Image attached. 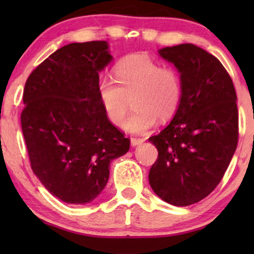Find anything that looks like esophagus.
I'll use <instances>...</instances> for the list:
<instances>
[{"instance_id":"34e87169","label":"esophagus","mask_w":254,"mask_h":254,"mask_svg":"<svg viewBox=\"0 0 254 254\" xmlns=\"http://www.w3.org/2000/svg\"><path fill=\"white\" fill-rule=\"evenodd\" d=\"M131 145H132V147H135V145H138V144H141L142 142H143V139L142 138H136V137H131Z\"/></svg>"}]
</instances>
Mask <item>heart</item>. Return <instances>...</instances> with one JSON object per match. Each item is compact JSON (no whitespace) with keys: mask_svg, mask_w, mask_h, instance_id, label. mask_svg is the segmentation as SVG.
<instances>
[{"mask_svg":"<svg viewBox=\"0 0 254 254\" xmlns=\"http://www.w3.org/2000/svg\"><path fill=\"white\" fill-rule=\"evenodd\" d=\"M109 75L99 78L98 94L105 115L113 125L124 122L130 99L135 110L125 122V130L143 133L160 121L173 117L183 97L179 71L145 55L122 60Z\"/></svg>","mask_w":254,"mask_h":254,"instance_id":"b5f03b06","label":"heart"}]
</instances>
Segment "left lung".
Listing matches in <instances>:
<instances>
[{"label":"left lung","mask_w":254,"mask_h":254,"mask_svg":"<svg viewBox=\"0 0 254 254\" xmlns=\"http://www.w3.org/2000/svg\"><path fill=\"white\" fill-rule=\"evenodd\" d=\"M183 81V97L172 122L149 141L159 151L149 171L153 191L177 206L197 203L220 184L239 138L237 93L228 71L193 44L159 50Z\"/></svg>","instance_id":"1"}]
</instances>
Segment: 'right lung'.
<instances>
[{"mask_svg": "<svg viewBox=\"0 0 254 254\" xmlns=\"http://www.w3.org/2000/svg\"><path fill=\"white\" fill-rule=\"evenodd\" d=\"M112 60L109 43H71L31 72L24 88L21 129L31 168L52 196L92 202L104 190L110 162L130 139L105 115L99 71Z\"/></svg>", "mask_w": 254, "mask_h": 254, "instance_id": "obj_1", "label": "right lung"}]
</instances>
